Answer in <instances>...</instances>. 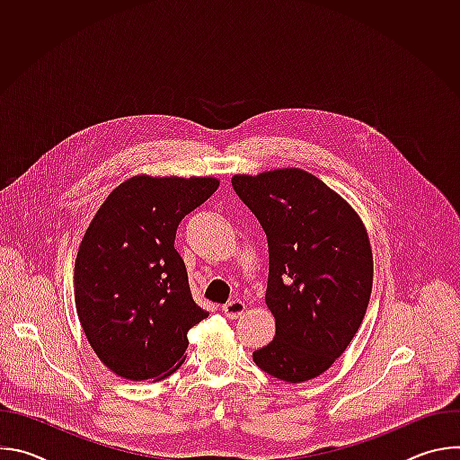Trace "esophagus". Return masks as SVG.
<instances>
[{"instance_id": "obj_1", "label": "esophagus", "mask_w": 460, "mask_h": 460, "mask_svg": "<svg viewBox=\"0 0 460 460\" xmlns=\"http://www.w3.org/2000/svg\"><path fill=\"white\" fill-rule=\"evenodd\" d=\"M222 311H224V314L227 318L234 320V318H238V316H242L245 313V304L242 300H231V302L222 305Z\"/></svg>"}]
</instances>
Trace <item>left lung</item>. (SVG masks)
I'll use <instances>...</instances> for the list:
<instances>
[{"label": "left lung", "instance_id": "obj_1", "mask_svg": "<svg viewBox=\"0 0 460 460\" xmlns=\"http://www.w3.org/2000/svg\"><path fill=\"white\" fill-rule=\"evenodd\" d=\"M270 245L266 304L275 339L252 353L268 375L298 384L330 369L364 320L373 254L353 208L316 176L277 169L231 180Z\"/></svg>", "mask_w": 460, "mask_h": 460}]
</instances>
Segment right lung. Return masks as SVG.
Returning a JSON list of instances; mask_svg holds the SVG:
<instances>
[{
  "mask_svg": "<svg viewBox=\"0 0 460 460\" xmlns=\"http://www.w3.org/2000/svg\"><path fill=\"white\" fill-rule=\"evenodd\" d=\"M217 178L133 176L93 218L75 264V300L98 358L128 380H162L185 360L187 332L209 313L192 300L174 249L185 215Z\"/></svg>",
  "mask_w": 460,
  "mask_h": 460,
  "instance_id": "add662e5",
  "label": "right lung"
}]
</instances>
